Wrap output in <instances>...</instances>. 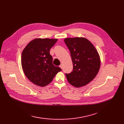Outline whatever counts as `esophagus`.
<instances>
[{"instance_id": "esophagus-1", "label": "esophagus", "mask_w": 124, "mask_h": 124, "mask_svg": "<svg viewBox=\"0 0 124 124\" xmlns=\"http://www.w3.org/2000/svg\"><path fill=\"white\" fill-rule=\"evenodd\" d=\"M60 67L62 69V68H63V64H61L60 65Z\"/></svg>"}]
</instances>
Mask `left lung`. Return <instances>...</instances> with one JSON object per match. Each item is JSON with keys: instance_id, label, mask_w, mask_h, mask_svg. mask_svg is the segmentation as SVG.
I'll return each instance as SVG.
<instances>
[{"instance_id": "left-lung-1", "label": "left lung", "mask_w": 124, "mask_h": 124, "mask_svg": "<svg viewBox=\"0 0 124 124\" xmlns=\"http://www.w3.org/2000/svg\"><path fill=\"white\" fill-rule=\"evenodd\" d=\"M70 52L73 71L66 74L68 82L76 87L87 85L99 72L101 66L100 55L94 45L83 37L64 39Z\"/></svg>"}]
</instances>
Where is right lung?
<instances>
[{
    "label": "right lung",
    "instance_id": "right-lung-1",
    "mask_svg": "<svg viewBox=\"0 0 124 124\" xmlns=\"http://www.w3.org/2000/svg\"><path fill=\"white\" fill-rule=\"evenodd\" d=\"M57 39L36 38L30 42L23 51L22 66L28 78L39 86L50 83L61 69L52 63L53 58L50 50Z\"/></svg>",
    "mask_w": 124,
    "mask_h": 124
}]
</instances>
